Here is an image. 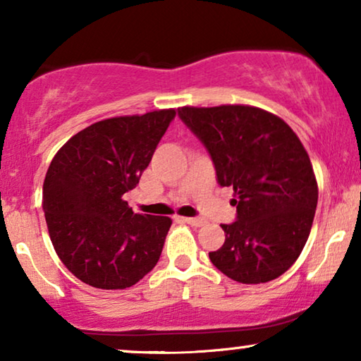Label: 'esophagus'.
I'll return each mask as SVG.
<instances>
[{
	"label": "esophagus",
	"instance_id": "1",
	"mask_svg": "<svg viewBox=\"0 0 361 361\" xmlns=\"http://www.w3.org/2000/svg\"><path fill=\"white\" fill-rule=\"evenodd\" d=\"M181 222H186V224L190 226H196V227H201L204 224V219H200V217H178Z\"/></svg>",
	"mask_w": 361,
	"mask_h": 361
}]
</instances>
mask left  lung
Here are the masks:
<instances>
[{
    "label": "left lung",
    "mask_w": 361,
    "mask_h": 361,
    "mask_svg": "<svg viewBox=\"0 0 361 361\" xmlns=\"http://www.w3.org/2000/svg\"><path fill=\"white\" fill-rule=\"evenodd\" d=\"M209 152L221 186L233 188L237 221L222 224L226 242L209 252L233 281L281 276L306 245L317 207V181L299 137L281 118L245 104L178 108Z\"/></svg>",
    "instance_id": "1"
}]
</instances>
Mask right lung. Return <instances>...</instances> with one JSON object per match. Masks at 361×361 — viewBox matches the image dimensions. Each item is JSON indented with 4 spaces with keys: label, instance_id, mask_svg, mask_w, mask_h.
Masks as SVG:
<instances>
[{
    "label": "right lung",
    "instance_id": "1",
    "mask_svg": "<svg viewBox=\"0 0 361 361\" xmlns=\"http://www.w3.org/2000/svg\"><path fill=\"white\" fill-rule=\"evenodd\" d=\"M175 116L159 109L98 121L50 161L42 191L50 240L90 286L129 288L159 262L171 219L135 214L124 192L137 186Z\"/></svg>",
    "mask_w": 361,
    "mask_h": 361
}]
</instances>
